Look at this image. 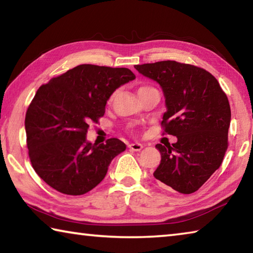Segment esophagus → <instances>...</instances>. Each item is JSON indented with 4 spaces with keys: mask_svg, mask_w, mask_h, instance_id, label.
I'll use <instances>...</instances> for the list:
<instances>
[{
    "mask_svg": "<svg viewBox=\"0 0 253 253\" xmlns=\"http://www.w3.org/2000/svg\"><path fill=\"white\" fill-rule=\"evenodd\" d=\"M128 147H129V149H131V151H134V152H139L144 146L139 143H132V144L128 145Z\"/></svg>",
    "mask_w": 253,
    "mask_h": 253,
    "instance_id": "esophagus-1",
    "label": "esophagus"
}]
</instances>
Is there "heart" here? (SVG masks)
<instances>
[{"instance_id": "heart-1", "label": "heart", "mask_w": 253, "mask_h": 253, "mask_svg": "<svg viewBox=\"0 0 253 253\" xmlns=\"http://www.w3.org/2000/svg\"><path fill=\"white\" fill-rule=\"evenodd\" d=\"M151 88L152 87H149V85H140V87L138 88V95H139V93H142L143 91H145V90H148V89H151ZM114 96H115V93H114V95H111L109 102L114 99Z\"/></svg>"}]
</instances>
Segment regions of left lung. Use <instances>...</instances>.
<instances>
[{
	"label": "left lung",
	"instance_id": "obj_1",
	"mask_svg": "<svg viewBox=\"0 0 253 253\" xmlns=\"http://www.w3.org/2000/svg\"><path fill=\"white\" fill-rule=\"evenodd\" d=\"M135 69L161 84L168 107L163 135L177 137L172 145H156L162 160L154 176L179 193H194L220 168L228 149V97L215 77L188 63L166 60Z\"/></svg>",
	"mask_w": 253,
	"mask_h": 253
}]
</instances>
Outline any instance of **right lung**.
Returning <instances> with one entry per match:
<instances>
[{"mask_svg": "<svg viewBox=\"0 0 253 253\" xmlns=\"http://www.w3.org/2000/svg\"><path fill=\"white\" fill-rule=\"evenodd\" d=\"M135 78L127 68L80 65L38 89L24 124L32 168L48 185L83 195L104 179L126 145L118 138L91 144L85 135L105 115L111 93Z\"/></svg>", "mask_w": 253, "mask_h": 253, "instance_id": "right-lung-1", "label": "right lung"}]
</instances>
